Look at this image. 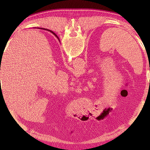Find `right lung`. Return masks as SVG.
Here are the masks:
<instances>
[{"mask_svg":"<svg viewBox=\"0 0 150 150\" xmlns=\"http://www.w3.org/2000/svg\"><path fill=\"white\" fill-rule=\"evenodd\" d=\"M48 31H50V32H52V33H53V34L54 35H55V36L56 37H57V39H58V37H57V35H56V34H55V33H53L52 31H51V30H48Z\"/></svg>","mask_w":150,"mask_h":150,"instance_id":"right-lung-1","label":"right lung"}]
</instances>
